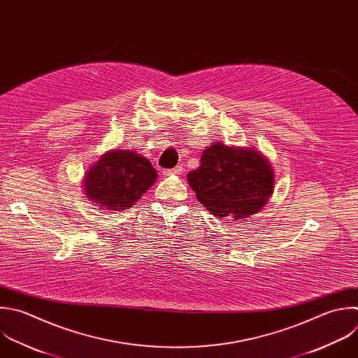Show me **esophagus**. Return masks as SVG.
<instances>
[{"label":"esophagus","instance_id":"1","mask_svg":"<svg viewBox=\"0 0 358 358\" xmlns=\"http://www.w3.org/2000/svg\"><path fill=\"white\" fill-rule=\"evenodd\" d=\"M182 173H183V166L182 165H178L173 169H165L164 171L165 176H178V175H182Z\"/></svg>","mask_w":358,"mask_h":358}]
</instances>
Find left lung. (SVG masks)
Masks as SVG:
<instances>
[{
  "mask_svg": "<svg viewBox=\"0 0 358 358\" xmlns=\"http://www.w3.org/2000/svg\"><path fill=\"white\" fill-rule=\"evenodd\" d=\"M197 200L220 218L243 220L259 213L274 190V171L253 147L213 143L200 166L187 173Z\"/></svg>",
  "mask_w": 358,
  "mask_h": 358,
  "instance_id": "1",
  "label": "left lung"
}]
</instances>
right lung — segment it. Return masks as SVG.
I'll list each match as a JSON object with an SVG mask.
<instances>
[{"mask_svg": "<svg viewBox=\"0 0 358 358\" xmlns=\"http://www.w3.org/2000/svg\"><path fill=\"white\" fill-rule=\"evenodd\" d=\"M157 176L145 157L136 151L113 148L90 166L84 175L83 190L98 208L122 213L141 199Z\"/></svg>", "mask_w": 358, "mask_h": 358, "instance_id": "obj_1", "label": "right lung"}]
</instances>
